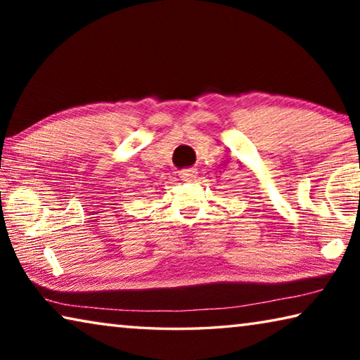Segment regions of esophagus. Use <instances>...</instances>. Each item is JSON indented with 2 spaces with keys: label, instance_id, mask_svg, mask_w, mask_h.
Listing matches in <instances>:
<instances>
[{
  "label": "esophagus",
  "instance_id": "34e87169",
  "mask_svg": "<svg viewBox=\"0 0 360 360\" xmlns=\"http://www.w3.org/2000/svg\"><path fill=\"white\" fill-rule=\"evenodd\" d=\"M197 168H184L179 172V178L182 181H193L197 178Z\"/></svg>",
  "mask_w": 360,
  "mask_h": 360
}]
</instances>
